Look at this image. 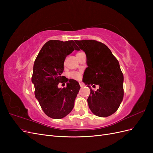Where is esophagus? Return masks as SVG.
Returning a JSON list of instances; mask_svg holds the SVG:
<instances>
[{
  "label": "esophagus",
  "instance_id": "obj_1",
  "mask_svg": "<svg viewBox=\"0 0 153 153\" xmlns=\"http://www.w3.org/2000/svg\"><path fill=\"white\" fill-rule=\"evenodd\" d=\"M79 84H80V87H84V84H83V83H82V82H79Z\"/></svg>",
  "mask_w": 153,
  "mask_h": 153
}]
</instances>
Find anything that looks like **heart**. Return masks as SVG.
<instances>
[{
	"mask_svg": "<svg viewBox=\"0 0 153 153\" xmlns=\"http://www.w3.org/2000/svg\"><path fill=\"white\" fill-rule=\"evenodd\" d=\"M81 53H83V52L78 53L76 54V55ZM69 76L73 78V79L80 80L82 77V73H81V72H78V71H73V72H71L70 73H69Z\"/></svg>",
	"mask_w": 153,
	"mask_h": 153,
	"instance_id": "b5f03b06",
	"label": "heart"
}]
</instances>
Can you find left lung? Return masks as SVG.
<instances>
[{
  "label": "left lung",
  "instance_id": "8db88e82",
  "mask_svg": "<svg viewBox=\"0 0 153 153\" xmlns=\"http://www.w3.org/2000/svg\"><path fill=\"white\" fill-rule=\"evenodd\" d=\"M75 41L87 57L88 67L82 81L91 90L89 107L97 116H110L117 110L124 96V76L119 61L102 43L88 39ZM90 85H98L99 89L94 91Z\"/></svg>",
  "mask_w": 153,
  "mask_h": 153
}]
</instances>
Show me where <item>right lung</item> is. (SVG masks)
Returning a JSON list of instances; mask_svg holds the SVG:
<instances>
[{
    "label": "right lung",
    "instance_id": "obj_1",
    "mask_svg": "<svg viewBox=\"0 0 153 153\" xmlns=\"http://www.w3.org/2000/svg\"><path fill=\"white\" fill-rule=\"evenodd\" d=\"M80 49L73 40H50L41 49L33 67L32 82L35 96L41 108L48 117L59 119L71 112L80 86L73 79L61 76L67 55ZM66 82L67 87L59 88L58 84Z\"/></svg>",
    "mask_w": 153,
    "mask_h": 153
}]
</instances>
